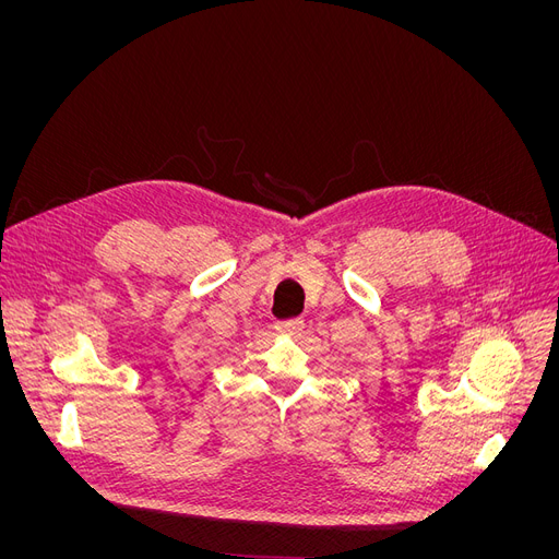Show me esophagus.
<instances>
[{
    "label": "esophagus",
    "instance_id": "34e87169",
    "mask_svg": "<svg viewBox=\"0 0 559 559\" xmlns=\"http://www.w3.org/2000/svg\"><path fill=\"white\" fill-rule=\"evenodd\" d=\"M304 319H289V321H278L276 333L281 335H301L304 331Z\"/></svg>",
    "mask_w": 559,
    "mask_h": 559
}]
</instances>
